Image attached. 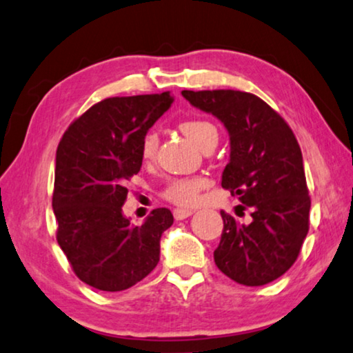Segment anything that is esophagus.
I'll return each mask as SVG.
<instances>
[{
  "label": "esophagus",
  "instance_id": "1",
  "mask_svg": "<svg viewBox=\"0 0 353 353\" xmlns=\"http://www.w3.org/2000/svg\"><path fill=\"white\" fill-rule=\"evenodd\" d=\"M172 214H174L176 221H183V219H187V217H190L193 214V211L192 210H181V208H177Z\"/></svg>",
  "mask_w": 353,
  "mask_h": 353
}]
</instances>
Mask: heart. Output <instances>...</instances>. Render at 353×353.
Returning <instances> with one entry per match:
<instances>
[{"label":"heart","instance_id":"1","mask_svg":"<svg viewBox=\"0 0 353 353\" xmlns=\"http://www.w3.org/2000/svg\"><path fill=\"white\" fill-rule=\"evenodd\" d=\"M183 136L188 141L195 143L198 148L205 150L206 147L214 145L219 141V131L217 128L208 120H185L179 125ZM158 148V137L155 132H147L142 139L141 143V157L143 161H150L157 155ZM206 185V181L203 177H183V179H172L163 188V196L168 201L174 203L179 206H190L198 200L200 190Z\"/></svg>","mask_w":353,"mask_h":353}]
</instances>
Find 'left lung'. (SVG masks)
Returning a JSON list of instances; mask_svg holds the SVG:
<instances>
[{"instance_id": "8db88e82", "label": "left lung", "mask_w": 353, "mask_h": 353, "mask_svg": "<svg viewBox=\"0 0 353 353\" xmlns=\"http://www.w3.org/2000/svg\"><path fill=\"white\" fill-rule=\"evenodd\" d=\"M182 96L225 126L230 160L222 187L238 196L241 210L251 211L250 224L221 212L217 269L240 285H267L294 264L309 232L310 196L299 143L288 123L254 94L217 89Z\"/></svg>"}]
</instances>
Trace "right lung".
<instances>
[{
	"instance_id": "1",
	"label": "right lung",
	"mask_w": 353,
	"mask_h": 353,
	"mask_svg": "<svg viewBox=\"0 0 353 353\" xmlns=\"http://www.w3.org/2000/svg\"><path fill=\"white\" fill-rule=\"evenodd\" d=\"M170 92L103 99L63 134L56 153L52 210L57 243L73 272L101 291H125L155 269L163 232L174 222L166 208L141 227L123 214L125 182L141 171V143L171 107Z\"/></svg>"
}]
</instances>
